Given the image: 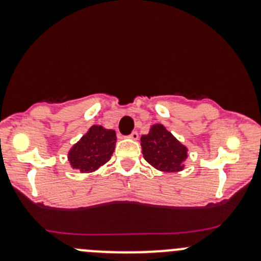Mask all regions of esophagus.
Here are the masks:
<instances>
[{
    "label": "esophagus",
    "instance_id": "1",
    "mask_svg": "<svg viewBox=\"0 0 261 261\" xmlns=\"http://www.w3.org/2000/svg\"><path fill=\"white\" fill-rule=\"evenodd\" d=\"M128 139H131V140H138L139 139V134L136 133V131H133V133L128 135Z\"/></svg>",
    "mask_w": 261,
    "mask_h": 261
}]
</instances>
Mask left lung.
Segmentation results:
<instances>
[{
    "instance_id": "8db88e82",
    "label": "left lung",
    "mask_w": 261,
    "mask_h": 261,
    "mask_svg": "<svg viewBox=\"0 0 261 261\" xmlns=\"http://www.w3.org/2000/svg\"><path fill=\"white\" fill-rule=\"evenodd\" d=\"M141 149L150 165L167 173L183 170V163L188 156V149L162 123L152 125L149 134L141 136Z\"/></svg>"
}]
</instances>
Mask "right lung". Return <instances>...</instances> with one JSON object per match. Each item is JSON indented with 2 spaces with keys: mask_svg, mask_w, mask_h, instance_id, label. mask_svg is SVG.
<instances>
[{
  "mask_svg": "<svg viewBox=\"0 0 261 261\" xmlns=\"http://www.w3.org/2000/svg\"><path fill=\"white\" fill-rule=\"evenodd\" d=\"M116 140L114 130L93 125L68 151L70 167L81 173L94 172L111 159Z\"/></svg>",
  "mask_w": 261,
  "mask_h": 261,
  "instance_id": "add662e5",
  "label": "right lung"
}]
</instances>
